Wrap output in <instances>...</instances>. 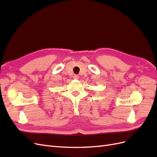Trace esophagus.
I'll return each mask as SVG.
<instances>
[{
    "mask_svg": "<svg viewBox=\"0 0 157 157\" xmlns=\"http://www.w3.org/2000/svg\"><path fill=\"white\" fill-rule=\"evenodd\" d=\"M78 78H79V77H78V75H75L73 76V78H75V79H78Z\"/></svg>",
    "mask_w": 157,
    "mask_h": 157,
    "instance_id": "1",
    "label": "esophagus"
}]
</instances>
